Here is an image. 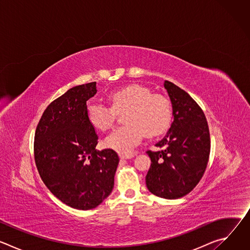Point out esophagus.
I'll use <instances>...</instances> for the list:
<instances>
[{
	"mask_svg": "<svg viewBox=\"0 0 250 250\" xmlns=\"http://www.w3.org/2000/svg\"><path fill=\"white\" fill-rule=\"evenodd\" d=\"M133 156H134L133 154H131V155H124V154H121V155H120L121 159H129V158H131V157H133Z\"/></svg>",
	"mask_w": 250,
	"mask_h": 250,
	"instance_id": "1",
	"label": "esophagus"
}]
</instances>
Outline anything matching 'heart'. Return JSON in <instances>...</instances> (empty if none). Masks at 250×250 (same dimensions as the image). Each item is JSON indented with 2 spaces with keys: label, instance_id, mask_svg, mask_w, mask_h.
<instances>
[{
  "label": "heart",
  "instance_id": "b5f03b06",
  "mask_svg": "<svg viewBox=\"0 0 250 250\" xmlns=\"http://www.w3.org/2000/svg\"><path fill=\"white\" fill-rule=\"evenodd\" d=\"M111 108L101 103L88 105L89 123L97 129L105 131L115 122L116 113L126 110L125 126L115 129L104 140L106 147L122 154L129 155L140 144L144 133L148 137L163 133L172 119V106L169 100L152 94L151 90L138 84H131L108 95Z\"/></svg>",
  "mask_w": 250,
  "mask_h": 250
}]
</instances>
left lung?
Here are the masks:
<instances>
[{"instance_id":"1","label":"left lung","mask_w":250,"mask_h":250,"mask_svg":"<svg viewBox=\"0 0 250 250\" xmlns=\"http://www.w3.org/2000/svg\"><path fill=\"white\" fill-rule=\"evenodd\" d=\"M173 123L155 145L160 151L148 150L151 165L146 177L147 189L155 196L174 200L189 194L200 182L208 161L210 140L204 112L192 97L165 81Z\"/></svg>"}]
</instances>
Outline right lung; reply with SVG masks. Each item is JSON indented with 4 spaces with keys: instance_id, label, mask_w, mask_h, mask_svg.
<instances>
[{
    "instance_id": "add662e5",
    "label": "right lung",
    "mask_w": 250,
    "mask_h": 250,
    "mask_svg": "<svg viewBox=\"0 0 250 250\" xmlns=\"http://www.w3.org/2000/svg\"><path fill=\"white\" fill-rule=\"evenodd\" d=\"M96 82L75 86L43 112L34 135V160L45 186L77 209L98 207L114 188L119 156L96 149L98 135L87 117Z\"/></svg>"
}]
</instances>
